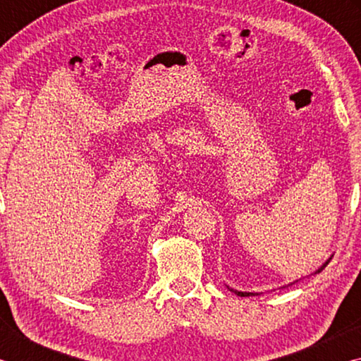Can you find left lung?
<instances>
[{"mask_svg": "<svg viewBox=\"0 0 361 361\" xmlns=\"http://www.w3.org/2000/svg\"><path fill=\"white\" fill-rule=\"evenodd\" d=\"M329 259H331V258H328L325 262H323V264L319 267V269H317V271L314 272V274H319V272H322L323 271V267H325L326 264H328V262H329ZM295 282H298V280H295ZM295 282H293V283H295ZM293 283H290V285H293ZM228 288H229V286H228ZM232 293H235V295L237 296H256V295H258V293H247V291H237V290H234V288H229Z\"/></svg>", "mask_w": 361, "mask_h": 361, "instance_id": "8db88e82", "label": "left lung"}]
</instances>
